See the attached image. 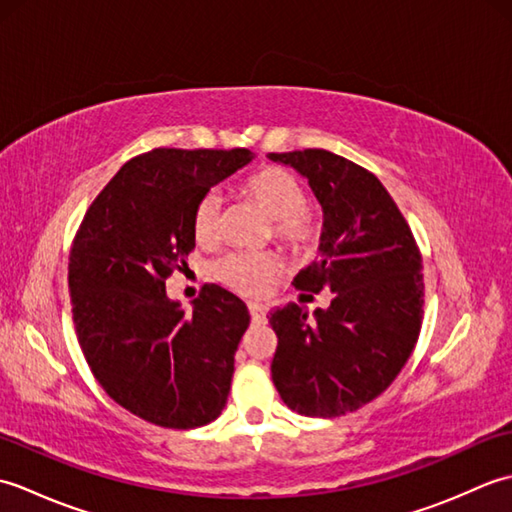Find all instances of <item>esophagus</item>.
<instances>
[{"label":"esophagus","mask_w":512,"mask_h":512,"mask_svg":"<svg viewBox=\"0 0 512 512\" xmlns=\"http://www.w3.org/2000/svg\"><path fill=\"white\" fill-rule=\"evenodd\" d=\"M248 312L250 317H253V321H264L266 319V306H262V303H248Z\"/></svg>","instance_id":"esophagus-1"}]
</instances>
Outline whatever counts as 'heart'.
Returning a JSON list of instances; mask_svg holds the SVG:
<instances>
[{
	"mask_svg": "<svg viewBox=\"0 0 512 512\" xmlns=\"http://www.w3.org/2000/svg\"><path fill=\"white\" fill-rule=\"evenodd\" d=\"M246 191L275 220V237L286 248L301 253L319 237V224L308 211V193L290 171L270 167L246 182ZM224 198L217 189L206 191L193 209V235L200 244H213L222 233ZM279 259L270 253L239 250L222 257L215 275L224 286L246 297H262L279 275Z\"/></svg>",
	"mask_w": 512,
	"mask_h": 512,
	"instance_id": "heart-1",
	"label": "heart"
}]
</instances>
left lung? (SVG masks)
<instances>
[{"label":"left lung","instance_id":"8db88e82","mask_svg":"<svg viewBox=\"0 0 512 512\" xmlns=\"http://www.w3.org/2000/svg\"><path fill=\"white\" fill-rule=\"evenodd\" d=\"M268 158L308 178L323 209L319 259L295 277V288L334 292L314 321L297 303L270 310L279 339L273 383L301 416L339 418L383 394L416 347L422 257L374 173L325 149Z\"/></svg>","mask_w":512,"mask_h":512}]
</instances>
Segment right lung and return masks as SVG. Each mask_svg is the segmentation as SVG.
I'll list each match as a JSON object with an SVG mask.
<instances>
[{"label": "right lung", "instance_id": "add662e5", "mask_svg": "<svg viewBox=\"0 0 512 512\" xmlns=\"http://www.w3.org/2000/svg\"><path fill=\"white\" fill-rule=\"evenodd\" d=\"M253 158L151 149L125 162L76 231L68 286L85 361L107 396L158 427H204L231 391L246 303L206 284L187 314L165 281L195 246V204Z\"/></svg>", "mask_w": 512, "mask_h": 512}]
</instances>
